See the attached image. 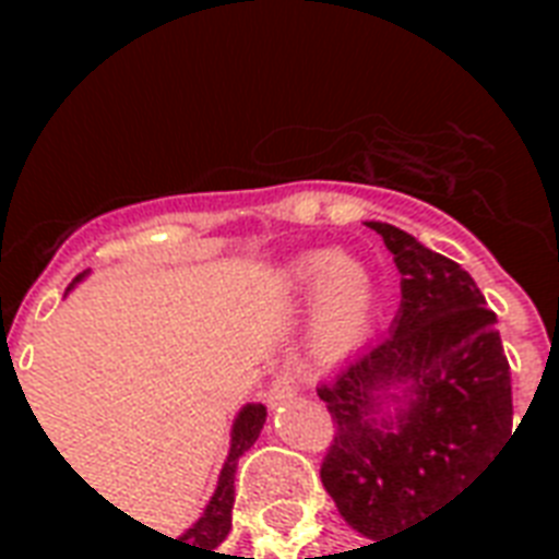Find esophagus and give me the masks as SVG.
<instances>
[{"mask_svg":"<svg viewBox=\"0 0 559 559\" xmlns=\"http://www.w3.org/2000/svg\"><path fill=\"white\" fill-rule=\"evenodd\" d=\"M293 397H296V373L289 371V368H281L275 373V380L270 382V389H266V403L281 406V403H287Z\"/></svg>","mask_w":559,"mask_h":559,"instance_id":"1","label":"esophagus"}]
</instances>
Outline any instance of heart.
Listing matches in <instances>:
<instances>
[{"label": "heart", "instance_id": "1", "mask_svg": "<svg viewBox=\"0 0 559 559\" xmlns=\"http://www.w3.org/2000/svg\"><path fill=\"white\" fill-rule=\"evenodd\" d=\"M298 289H316L310 342L319 354H342L354 348L371 322L373 289L371 272L354 258L333 252H310L289 270Z\"/></svg>", "mask_w": 559, "mask_h": 559}]
</instances>
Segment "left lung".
I'll return each mask as SVG.
<instances>
[{"mask_svg":"<svg viewBox=\"0 0 559 559\" xmlns=\"http://www.w3.org/2000/svg\"><path fill=\"white\" fill-rule=\"evenodd\" d=\"M368 226L397 263V319L316 391L336 426L324 490L350 528L382 543L481 473L511 438L513 397L496 313L469 272L389 223ZM394 381L409 385V408L377 427L372 394Z\"/></svg>","mask_w":559,"mask_h":559,"instance_id":"8db88e82","label":"left lung"}]
</instances>
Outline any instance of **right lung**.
<instances>
[{
	"label": "right lung",
	"instance_id": "1",
	"mask_svg": "<svg viewBox=\"0 0 559 559\" xmlns=\"http://www.w3.org/2000/svg\"><path fill=\"white\" fill-rule=\"evenodd\" d=\"M263 420H266V408H263L261 403L246 406L243 412L237 415L235 432H231V450H228V459L226 464H223V473H219L217 490L211 496L209 508H205V513L200 516V522H197L193 528H188L177 543L193 548V551H209V555H214V548L228 537V531H231V508H235L237 459L258 441V435H261L263 429Z\"/></svg>",
	"mask_w": 559,
	"mask_h": 559
}]
</instances>
